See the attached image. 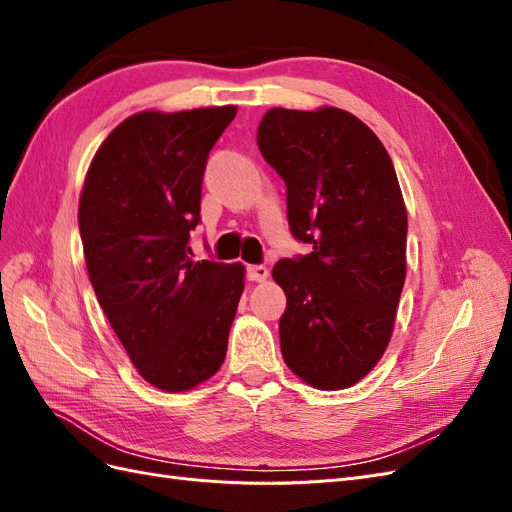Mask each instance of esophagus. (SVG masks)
Listing matches in <instances>:
<instances>
[{"label":"esophagus","instance_id":"1","mask_svg":"<svg viewBox=\"0 0 512 512\" xmlns=\"http://www.w3.org/2000/svg\"><path fill=\"white\" fill-rule=\"evenodd\" d=\"M269 277V269L265 265H250L247 267V280L250 282H265Z\"/></svg>","mask_w":512,"mask_h":512}]
</instances>
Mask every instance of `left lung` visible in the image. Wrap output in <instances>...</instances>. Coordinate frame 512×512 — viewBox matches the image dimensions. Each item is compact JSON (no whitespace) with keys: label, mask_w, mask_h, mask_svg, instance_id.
<instances>
[{"label":"left lung","mask_w":512,"mask_h":512,"mask_svg":"<svg viewBox=\"0 0 512 512\" xmlns=\"http://www.w3.org/2000/svg\"><path fill=\"white\" fill-rule=\"evenodd\" d=\"M258 149L286 183L288 226L312 252L282 258L280 346L316 389H348L380 361L406 282L408 213L395 166L361 119L271 108Z\"/></svg>","instance_id":"8db88e82"}]
</instances>
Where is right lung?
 I'll return each instance as SVG.
<instances>
[{
  "label": "right lung",
  "mask_w": 512,
  "mask_h": 512,
  "mask_svg": "<svg viewBox=\"0 0 512 512\" xmlns=\"http://www.w3.org/2000/svg\"><path fill=\"white\" fill-rule=\"evenodd\" d=\"M237 106L145 111L106 136L87 170L79 230L91 286L130 361L179 393L224 363L243 265L192 260L209 151Z\"/></svg>",
  "instance_id": "obj_1"
}]
</instances>
